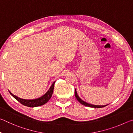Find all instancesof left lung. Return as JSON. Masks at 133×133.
<instances>
[{
	"mask_svg": "<svg viewBox=\"0 0 133 133\" xmlns=\"http://www.w3.org/2000/svg\"><path fill=\"white\" fill-rule=\"evenodd\" d=\"M75 97L76 98H77V100L81 104L85 105V106H87V107H93V108H102V107H105L107 105H94V104H90V103H88L87 102H84V101H83L82 98H81L79 96H78V94L77 93V91H76V89H75Z\"/></svg>",
	"mask_w": 133,
	"mask_h": 133,
	"instance_id": "obj_1",
	"label": "left lung"
}]
</instances>
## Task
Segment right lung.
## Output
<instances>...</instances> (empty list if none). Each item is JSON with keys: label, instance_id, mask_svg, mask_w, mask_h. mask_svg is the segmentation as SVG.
<instances>
[{"label": "right lung", "instance_id": "add662e5", "mask_svg": "<svg viewBox=\"0 0 133 133\" xmlns=\"http://www.w3.org/2000/svg\"><path fill=\"white\" fill-rule=\"evenodd\" d=\"M56 82H54L52 84H51L50 88L48 90L46 93L43 95L42 96L40 97H38L37 98L35 99H23L21 98L17 97L16 96L13 94L11 92L9 91L10 94L12 95L13 97H14L16 100H17L18 102H20L22 104H23L25 106H28L29 107H35L40 106V105H44V104L48 102L51 98V96H52L53 90H54V86H55V83Z\"/></svg>", "mask_w": 133, "mask_h": 133}]
</instances>
